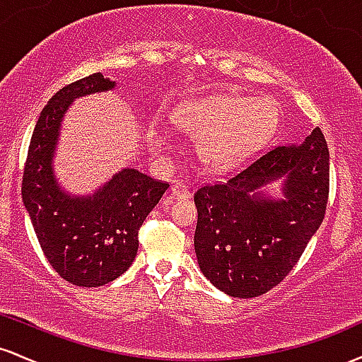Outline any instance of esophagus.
I'll return each instance as SVG.
<instances>
[{
  "mask_svg": "<svg viewBox=\"0 0 362 362\" xmlns=\"http://www.w3.org/2000/svg\"><path fill=\"white\" fill-rule=\"evenodd\" d=\"M172 195L175 199H189L190 190L187 189V185H184V184H175L172 187Z\"/></svg>",
  "mask_w": 362,
  "mask_h": 362,
  "instance_id": "obj_1",
  "label": "esophagus"
}]
</instances>
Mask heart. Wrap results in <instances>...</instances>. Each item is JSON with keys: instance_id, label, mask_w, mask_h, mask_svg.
Segmentation results:
<instances>
[{"instance_id": "b5f03b06", "label": "heart", "mask_w": 362, "mask_h": 362, "mask_svg": "<svg viewBox=\"0 0 362 362\" xmlns=\"http://www.w3.org/2000/svg\"><path fill=\"white\" fill-rule=\"evenodd\" d=\"M172 117L182 131L201 139L199 153L207 167L228 170L274 138L281 124V107L269 95H219L178 107ZM146 139L160 155L173 149L170 132L156 122L149 124Z\"/></svg>"}]
</instances>
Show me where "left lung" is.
Segmentation results:
<instances>
[{
	"label": "left lung",
	"instance_id": "1",
	"mask_svg": "<svg viewBox=\"0 0 362 362\" xmlns=\"http://www.w3.org/2000/svg\"><path fill=\"white\" fill-rule=\"evenodd\" d=\"M328 148L318 127L301 144L277 146L226 182L194 195L199 267L224 294L255 298L288 276L323 221ZM281 182L279 199L264 186Z\"/></svg>",
	"mask_w": 362,
	"mask_h": 362
}]
</instances>
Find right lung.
Instances as JSON below:
<instances>
[{
  "mask_svg": "<svg viewBox=\"0 0 362 362\" xmlns=\"http://www.w3.org/2000/svg\"><path fill=\"white\" fill-rule=\"evenodd\" d=\"M114 88L115 81L93 73L57 91L40 112L23 168V204L45 259L62 279L81 288H98L127 271L138 253L141 224L168 189L136 168H122L93 194L73 195L54 175L69 105Z\"/></svg>",
  "mask_w": 362,
  "mask_h": 362,
  "instance_id": "right-lung-1",
  "label": "right lung"
}]
</instances>
